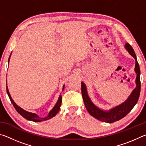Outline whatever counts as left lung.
I'll list each match as a JSON object with an SVG mask.
<instances>
[{
	"label": "left lung",
	"mask_w": 146,
	"mask_h": 146,
	"mask_svg": "<svg viewBox=\"0 0 146 146\" xmlns=\"http://www.w3.org/2000/svg\"><path fill=\"white\" fill-rule=\"evenodd\" d=\"M125 48L128 51V53L135 58V71L137 74V77H136L135 80L136 87L132 91L131 93L130 94V95L125 101L120 104V105L110 109V110H102V109L97 107L95 104H94V103L91 101V98L89 97L86 84L83 82H81L82 98L86 110L92 117L104 122L113 123L122 119L131 111L132 109L136 105V104L137 103L138 98H139L140 93V70L139 64L137 62V56L135 55V51L131 45L128 43H126L125 44Z\"/></svg>",
	"instance_id": "left-lung-1"
}]
</instances>
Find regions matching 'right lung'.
I'll list each match as a JSON object with an SVG mask.
<instances>
[{
    "label": "right lung",
    "mask_w": 146,
    "mask_h": 146,
    "mask_svg": "<svg viewBox=\"0 0 146 146\" xmlns=\"http://www.w3.org/2000/svg\"><path fill=\"white\" fill-rule=\"evenodd\" d=\"M11 55L9 57L8 62H9V60H10ZM64 87H65V85L63 86L62 91H64ZM6 91H7V93H8L9 99H10V100H11V102L13 104L14 108H15L17 111L18 112L21 116H23L24 118H26V119L28 120L33 121V122H42V121L49 120V119H50V118H53V117H55V116L57 114L58 112L59 111V110H60V108L61 103H62V98L61 94H60V95H59L58 100H57V102H56V103L55 104V106H54L52 110H51L49 112L48 116L46 117H39L38 115H36V113L27 111L23 110V108L19 107V106L14 102V100L12 99L10 94H9L8 88V86H7V80H6Z\"/></svg>",
    "instance_id": "obj_1"
}]
</instances>
